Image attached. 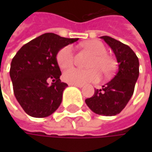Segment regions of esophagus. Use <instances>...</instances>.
Instances as JSON below:
<instances>
[{
	"label": "esophagus",
	"instance_id": "1",
	"mask_svg": "<svg viewBox=\"0 0 152 152\" xmlns=\"http://www.w3.org/2000/svg\"><path fill=\"white\" fill-rule=\"evenodd\" d=\"M73 85V86H75V87H79V88H82L83 85Z\"/></svg>",
	"mask_w": 152,
	"mask_h": 152
}]
</instances>
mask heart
<instances>
[{
  "mask_svg": "<svg viewBox=\"0 0 152 152\" xmlns=\"http://www.w3.org/2000/svg\"><path fill=\"white\" fill-rule=\"evenodd\" d=\"M84 48L93 55L89 63L88 70L72 67L62 74V79L70 85H83L88 83H95L101 79L102 72L105 76L113 73L115 67L113 59L106 54L107 50L104 45L99 40H89L83 45ZM58 66L61 69H66L73 64V48L68 45L61 48L56 55Z\"/></svg>",
  "mask_w": 152,
  "mask_h": 152,
  "instance_id": "1",
  "label": "heart"
}]
</instances>
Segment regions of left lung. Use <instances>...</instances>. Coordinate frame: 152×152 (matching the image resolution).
Wrapping results in <instances>:
<instances>
[{"instance_id": "1", "label": "left lung", "mask_w": 152, "mask_h": 152, "mask_svg": "<svg viewBox=\"0 0 152 152\" xmlns=\"http://www.w3.org/2000/svg\"><path fill=\"white\" fill-rule=\"evenodd\" d=\"M101 39L111 47L118 63L113 79L95 90L94 96L85 100L86 105L95 113L115 116L121 113L129 102L139 77V59L131 48L109 36Z\"/></svg>"}]
</instances>
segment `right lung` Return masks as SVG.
Masks as SVG:
<instances>
[{"label": "right lung", "mask_w": 152, "mask_h": 152, "mask_svg": "<svg viewBox=\"0 0 152 152\" xmlns=\"http://www.w3.org/2000/svg\"><path fill=\"white\" fill-rule=\"evenodd\" d=\"M79 39L45 33L21 47L11 62L10 77L17 101L28 115L45 118L59 107L67 85L61 82L58 51ZM49 80L53 83L50 86Z\"/></svg>", "instance_id": "right-lung-1"}]
</instances>
